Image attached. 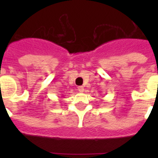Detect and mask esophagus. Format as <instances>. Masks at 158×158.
I'll return each mask as SVG.
<instances>
[{"instance_id":"34e87169","label":"esophagus","mask_w":158,"mask_h":158,"mask_svg":"<svg viewBox=\"0 0 158 158\" xmlns=\"http://www.w3.org/2000/svg\"><path fill=\"white\" fill-rule=\"evenodd\" d=\"M77 89L80 93H83V92L85 91V88H84L83 86H79V87L77 88Z\"/></svg>"}]
</instances>
